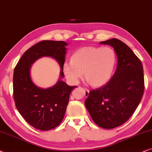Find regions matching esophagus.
<instances>
[{
  "instance_id": "obj_1",
  "label": "esophagus",
  "mask_w": 152,
  "mask_h": 152,
  "mask_svg": "<svg viewBox=\"0 0 152 152\" xmlns=\"http://www.w3.org/2000/svg\"><path fill=\"white\" fill-rule=\"evenodd\" d=\"M84 90H85V96H88L89 94H90V90H88V89H86V88H84Z\"/></svg>"
}]
</instances>
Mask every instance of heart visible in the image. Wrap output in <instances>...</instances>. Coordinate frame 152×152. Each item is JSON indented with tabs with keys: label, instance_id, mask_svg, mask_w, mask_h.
Returning a JSON list of instances; mask_svg holds the SVG:
<instances>
[{
	"label": "heart",
	"instance_id": "b5f03b06",
	"mask_svg": "<svg viewBox=\"0 0 152 152\" xmlns=\"http://www.w3.org/2000/svg\"><path fill=\"white\" fill-rule=\"evenodd\" d=\"M116 62V53L112 48L86 46L74 53L70 62L64 63L62 70L73 83H76L83 74L88 84L98 88L110 79Z\"/></svg>",
	"mask_w": 152,
	"mask_h": 152
}]
</instances>
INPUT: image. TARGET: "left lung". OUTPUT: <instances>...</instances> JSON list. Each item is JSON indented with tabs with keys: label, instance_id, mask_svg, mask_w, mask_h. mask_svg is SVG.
<instances>
[{
	"label": "left lung",
	"instance_id": "8db88e82",
	"mask_svg": "<svg viewBox=\"0 0 152 152\" xmlns=\"http://www.w3.org/2000/svg\"><path fill=\"white\" fill-rule=\"evenodd\" d=\"M100 44L114 48L117 69L107 83L90 91L85 105L95 124L110 129L126 122L136 110L144 93V73L142 62L121 40L113 38Z\"/></svg>",
	"mask_w": 152,
	"mask_h": 152
}]
</instances>
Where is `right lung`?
<instances>
[{
  "instance_id": "obj_1",
  "label": "right lung",
  "mask_w": 152,
  "mask_h": 152,
  "mask_svg": "<svg viewBox=\"0 0 152 152\" xmlns=\"http://www.w3.org/2000/svg\"><path fill=\"white\" fill-rule=\"evenodd\" d=\"M67 43L63 41L44 40L26 50L15 68L13 91L15 105L23 119L34 128L48 131L56 128L63 120L71 92L76 86L62 81V66L65 61ZM53 57L61 68L60 78L55 86L40 88L32 82L30 68L42 57Z\"/></svg>"
}]
</instances>
